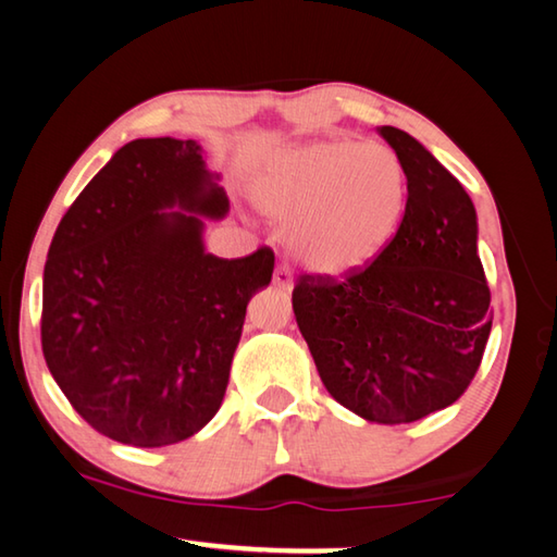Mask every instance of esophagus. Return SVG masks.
<instances>
[{"instance_id": "1", "label": "esophagus", "mask_w": 557, "mask_h": 557, "mask_svg": "<svg viewBox=\"0 0 557 557\" xmlns=\"http://www.w3.org/2000/svg\"><path fill=\"white\" fill-rule=\"evenodd\" d=\"M272 285H275L277 289H285V292H289V289H292V285H295V280H292V272H289V268H285V265L275 268V275H272Z\"/></svg>"}]
</instances>
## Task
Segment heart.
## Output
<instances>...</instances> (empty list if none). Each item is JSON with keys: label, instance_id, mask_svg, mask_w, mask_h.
Instances as JSON below:
<instances>
[{"label": "heart", "instance_id": "b5f03b06", "mask_svg": "<svg viewBox=\"0 0 557 557\" xmlns=\"http://www.w3.org/2000/svg\"><path fill=\"white\" fill-rule=\"evenodd\" d=\"M250 201L287 223V245L301 268L346 277L379 260L400 228L408 174L385 145L354 139L285 149L250 178Z\"/></svg>", "mask_w": 557, "mask_h": 557}]
</instances>
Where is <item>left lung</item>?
<instances>
[{
    "label": "left lung",
    "instance_id": "1",
    "mask_svg": "<svg viewBox=\"0 0 557 557\" xmlns=\"http://www.w3.org/2000/svg\"><path fill=\"white\" fill-rule=\"evenodd\" d=\"M379 135L408 174V203L383 256L356 275H299L297 326L336 403L379 425H403L455 403L492 332L469 194L418 139Z\"/></svg>",
    "mask_w": 557,
    "mask_h": 557
}]
</instances>
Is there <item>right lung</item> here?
<instances>
[{
  "instance_id": "1",
  "label": "right lung",
  "mask_w": 557,
  "mask_h": 557,
  "mask_svg": "<svg viewBox=\"0 0 557 557\" xmlns=\"http://www.w3.org/2000/svg\"><path fill=\"white\" fill-rule=\"evenodd\" d=\"M219 182L196 139H132L53 233L46 366L75 412L122 445H174L209 425L248 301L272 280L270 248L206 252V221L228 213Z\"/></svg>"
}]
</instances>
